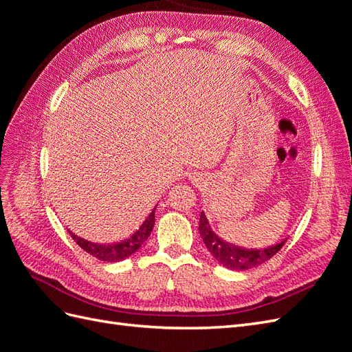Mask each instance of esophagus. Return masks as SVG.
<instances>
[{"mask_svg": "<svg viewBox=\"0 0 352 352\" xmlns=\"http://www.w3.org/2000/svg\"><path fill=\"white\" fill-rule=\"evenodd\" d=\"M194 179H195V180H197V177H194Z\"/></svg>", "mask_w": 352, "mask_h": 352, "instance_id": "esophagus-1", "label": "esophagus"}]
</instances>
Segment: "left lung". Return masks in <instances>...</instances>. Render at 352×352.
<instances>
[{
  "mask_svg": "<svg viewBox=\"0 0 352 352\" xmlns=\"http://www.w3.org/2000/svg\"><path fill=\"white\" fill-rule=\"evenodd\" d=\"M199 235L212 257H214L220 264L225 265V267L232 270H248L252 267H257V265L270 260L276 252H279L286 242V239H283L282 242L273 245V247L263 250H247L236 247V245L228 243L220 239L216 233L211 230V226L208 225V220L204 214V211L201 212L199 217Z\"/></svg>",
  "mask_w": 352,
  "mask_h": 352,
  "instance_id": "left-lung-1",
  "label": "left lung"
}]
</instances>
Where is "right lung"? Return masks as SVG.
Returning a JSON list of instances; mask_svg holds the SVG:
<instances>
[{
  "label": "right lung",
  "instance_id": "obj_1",
  "mask_svg": "<svg viewBox=\"0 0 352 352\" xmlns=\"http://www.w3.org/2000/svg\"><path fill=\"white\" fill-rule=\"evenodd\" d=\"M155 208L157 206L153 208V211L148 214V217L145 219V221L141 225V228L138 229L132 236H129L124 241L120 242H116V243H95V242H89V241H85L79 236L74 235V233L69 232L70 236L73 238V241L76 242L79 247L87 251L88 254H91L92 257L98 258L101 261H107V263H116V261H120L129 257L133 252H136L140 250L144 242L150 236V233L154 228V223H155Z\"/></svg>",
  "mask_w": 352,
  "mask_h": 352
}]
</instances>
